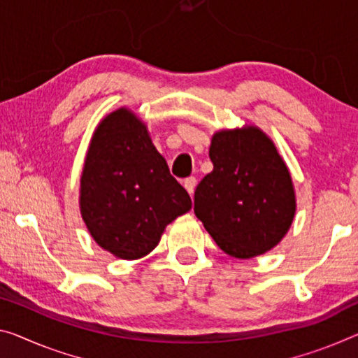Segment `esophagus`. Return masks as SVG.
I'll use <instances>...</instances> for the list:
<instances>
[{
  "label": "esophagus",
  "mask_w": 358,
  "mask_h": 358,
  "mask_svg": "<svg viewBox=\"0 0 358 358\" xmlns=\"http://www.w3.org/2000/svg\"><path fill=\"white\" fill-rule=\"evenodd\" d=\"M184 187H185V190L189 192L190 195H194L195 187H196V178H194V176H192V178H187L184 180Z\"/></svg>",
  "instance_id": "1"
}]
</instances>
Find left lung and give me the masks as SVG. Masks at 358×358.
<instances>
[{
	"label": "left lung",
	"instance_id": "left-lung-1",
	"mask_svg": "<svg viewBox=\"0 0 358 358\" xmlns=\"http://www.w3.org/2000/svg\"><path fill=\"white\" fill-rule=\"evenodd\" d=\"M213 171L195 190V216L219 248L251 259L277 246L293 224L296 192L273 141L255 124L213 134Z\"/></svg>",
	"mask_w": 358,
	"mask_h": 358
}]
</instances>
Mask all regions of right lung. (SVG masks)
Returning <instances> with one entry per match:
<instances>
[{
    "label": "right lung",
    "instance_id": "add662e5",
    "mask_svg": "<svg viewBox=\"0 0 358 358\" xmlns=\"http://www.w3.org/2000/svg\"><path fill=\"white\" fill-rule=\"evenodd\" d=\"M190 208L189 194L133 110L120 107L103 117L80 179L81 217L96 243L120 259H141Z\"/></svg>",
    "mask_w": 358,
    "mask_h": 358
}]
</instances>
